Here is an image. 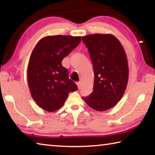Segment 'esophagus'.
Here are the masks:
<instances>
[{
    "label": "esophagus",
    "mask_w": 155,
    "mask_h": 155,
    "mask_svg": "<svg viewBox=\"0 0 155 155\" xmlns=\"http://www.w3.org/2000/svg\"><path fill=\"white\" fill-rule=\"evenodd\" d=\"M77 86H78V89H80V88L81 87V82L77 83Z\"/></svg>",
    "instance_id": "1"
}]
</instances>
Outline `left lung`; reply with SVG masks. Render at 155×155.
I'll use <instances>...</instances> for the list:
<instances>
[{
    "instance_id": "left-lung-1",
    "label": "left lung",
    "mask_w": 155,
    "mask_h": 155,
    "mask_svg": "<svg viewBox=\"0 0 155 155\" xmlns=\"http://www.w3.org/2000/svg\"><path fill=\"white\" fill-rule=\"evenodd\" d=\"M93 64V91L83 98L98 111L114 107L124 95L128 80L127 57L121 43L112 34H91L82 37Z\"/></svg>"
}]
</instances>
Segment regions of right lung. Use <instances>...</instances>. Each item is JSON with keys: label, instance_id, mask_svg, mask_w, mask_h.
Returning a JSON list of instances; mask_svg holds the SVG:
<instances>
[{"label": "right lung", "instance_id": "right-lung-1", "mask_svg": "<svg viewBox=\"0 0 155 155\" xmlns=\"http://www.w3.org/2000/svg\"><path fill=\"white\" fill-rule=\"evenodd\" d=\"M81 40L80 36H46L31 52L27 70L28 88L36 104L46 111L61 108L69 92L78 90L61 61Z\"/></svg>", "mask_w": 155, "mask_h": 155}]
</instances>
